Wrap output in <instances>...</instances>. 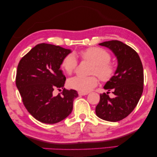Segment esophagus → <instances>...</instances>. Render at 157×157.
Segmentation results:
<instances>
[{
	"instance_id": "esophagus-1",
	"label": "esophagus",
	"mask_w": 157,
	"mask_h": 157,
	"mask_svg": "<svg viewBox=\"0 0 157 157\" xmlns=\"http://www.w3.org/2000/svg\"><path fill=\"white\" fill-rule=\"evenodd\" d=\"M78 93V95H88V93H87V92H81V91H79V92Z\"/></svg>"
}]
</instances>
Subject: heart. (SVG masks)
I'll use <instances>...</instances> for the list:
<instances>
[{
    "mask_svg": "<svg viewBox=\"0 0 157 157\" xmlns=\"http://www.w3.org/2000/svg\"><path fill=\"white\" fill-rule=\"evenodd\" d=\"M80 56L83 59L88 60L93 63L90 74H96L101 81H107L114 76L116 66L110 62L111 55L107 50L98 47H91L80 52ZM62 68L65 73L70 75L75 71L77 67V60L72 54L66 55L62 59ZM98 79L95 75L87 77L76 76L69 78L68 85L75 90L87 92L97 86Z\"/></svg>",
    "mask_w": 157,
    "mask_h": 157,
    "instance_id": "heart-1",
    "label": "heart"
}]
</instances>
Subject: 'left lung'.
Masks as SVG:
<instances>
[{
    "instance_id": "left-lung-1",
    "label": "left lung",
    "mask_w": 157,
    "mask_h": 157,
    "mask_svg": "<svg viewBox=\"0 0 157 157\" xmlns=\"http://www.w3.org/2000/svg\"><path fill=\"white\" fill-rule=\"evenodd\" d=\"M107 47L117 57L118 66L114 76L104 86L115 95L109 98L107 92L100 94L95 113L99 118L117 122L133 111L143 92V64L136 50L119 40H109L99 44Z\"/></svg>"
}]
</instances>
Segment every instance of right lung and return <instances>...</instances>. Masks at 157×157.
<instances>
[{
  "label": "right lung",
  "mask_w": 157,
  "mask_h": 157,
  "mask_svg": "<svg viewBox=\"0 0 157 157\" xmlns=\"http://www.w3.org/2000/svg\"><path fill=\"white\" fill-rule=\"evenodd\" d=\"M71 50L40 43L33 48L19 62L16 86L24 105L39 121L53 124L71 114L75 90L63 88L62 95L53 96L55 88H63L66 77L60 69L62 59Z\"/></svg>",
  "instance_id": "add662e5"
}]
</instances>
